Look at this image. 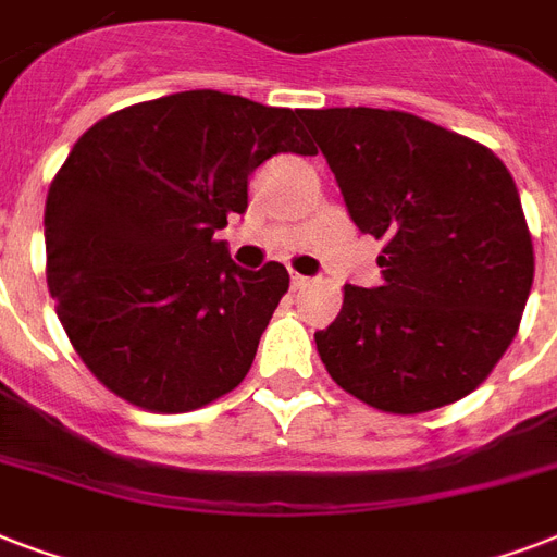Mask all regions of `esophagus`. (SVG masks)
<instances>
[{
    "label": "esophagus",
    "mask_w": 557,
    "mask_h": 557,
    "mask_svg": "<svg viewBox=\"0 0 557 557\" xmlns=\"http://www.w3.org/2000/svg\"><path fill=\"white\" fill-rule=\"evenodd\" d=\"M306 283H309V277H304V274H297V271H292V288H304Z\"/></svg>",
    "instance_id": "34e87169"
}]
</instances>
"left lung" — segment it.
Wrapping results in <instances>:
<instances>
[{
    "label": "left lung",
    "mask_w": 557,
    "mask_h": 557,
    "mask_svg": "<svg viewBox=\"0 0 557 557\" xmlns=\"http://www.w3.org/2000/svg\"><path fill=\"white\" fill-rule=\"evenodd\" d=\"M349 219L384 239L381 286H344L314 344L330 375L387 413L480 387L518 335L535 253L515 178L488 147L396 109H304Z\"/></svg>",
    "instance_id": "1"
}]
</instances>
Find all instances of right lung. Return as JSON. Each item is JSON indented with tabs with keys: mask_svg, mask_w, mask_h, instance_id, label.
<instances>
[{
	"mask_svg": "<svg viewBox=\"0 0 557 557\" xmlns=\"http://www.w3.org/2000/svg\"><path fill=\"white\" fill-rule=\"evenodd\" d=\"M300 109L176 91L81 135L46 199L48 288L77 356L112 393L187 413L251 370L288 271L239 269L213 239L277 152L312 156Z\"/></svg>",
	"mask_w": 557,
	"mask_h": 557,
	"instance_id": "add662e5",
	"label": "right lung"
}]
</instances>
